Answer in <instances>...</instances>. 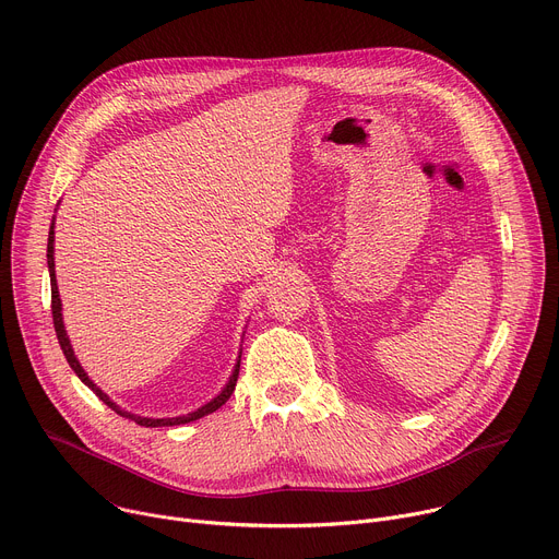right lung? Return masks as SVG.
Instances as JSON below:
<instances>
[{"label":"right lung","instance_id":"right-lung-1","mask_svg":"<svg viewBox=\"0 0 559 559\" xmlns=\"http://www.w3.org/2000/svg\"><path fill=\"white\" fill-rule=\"evenodd\" d=\"M56 217H53V222H51V228H49V243H47V264H49V277H51V311H53V326H56V333H58V342H60V347H62V354H64V358H67V362L71 365V369L75 371V376L87 384V388L107 405V407H111L116 414H120L122 418H130V420H134V423H139V425H143V427H171V425H186V423H192V420H199V418H203V416H207V414H212V412H217L228 399H230V394L235 392V384H237V376H239V360H241V352H239V356H237V362H235V367H233V373H230V378H228V382L224 384L222 388V392L214 396V399H210L205 405H201V407H197V409H192V412H188V414H181V416H169V418H152V416H139V414H132V412H127V409H122L120 405H116L100 388L98 384L87 376V371L82 369V365H80V360L75 358V354H73V347H71V340H69V335H67V329H64V320H62V299H60V290H58V280H56Z\"/></svg>","mask_w":559,"mask_h":559}]
</instances>
